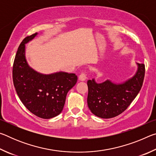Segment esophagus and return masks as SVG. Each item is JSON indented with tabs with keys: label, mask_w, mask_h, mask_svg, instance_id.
Wrapping results in <instances>:
<instances>
[{
	"label": "esophagus",
	"mask_w": 156,
	"mask_h": 156,
	"mask_svg": "<svg viewBox=\"0 0 156 156\" xmlns=\"http://www.w3.org/2000/svg\"><path fill=\"white\" fill-rule=\"evenodd\" d=\"M78 79L80 81H84L87 79V75L84 73H82L79 76Z\"/></svg>",
	"instance_id": "1"
}]
</instances>
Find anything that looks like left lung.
Listing matches in <instances>:
<instances>
[{
    "label": "left lung",
    "instance_id": "left-lung-1",
    "mask_svg": "<svg viewBox=\"0 0 156 156\" xmlns=\"http://www.w3.org/2000/svg\"><path fill=\"white\" fill-rule=\"evenodd\" d=\"M136 65L135 74L122 83L109 79L100 83L95 78L87 81V105L93 114L108 119L126 109L140 91L144 80V65L136 62Z\"/></svg>",
    "mask_w": 156,
    "mask_h": 156
}]
</instances>
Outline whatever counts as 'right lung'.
I'll return each mask as SVG.
<instances>
[{
    "label": "right lung",
    "mask_w": 156,
    "mask_h": 156,
    "mask_svg": "<svg viewBox=\"0 0 156 156\" xmlns=\"http://www.w3.org/2000/svg\"><path fill=\"white\" fill-rule=\"evenodd\" d=\"M37 35L26 37L18 47L13 66V82L25 107L39 118L50 119L62 112L68 91L76 84L78 77L65 72L44 74L29 65L25 44Z\"/></svg>",
    "instance_id": "add662e5"
}]
</instances>
